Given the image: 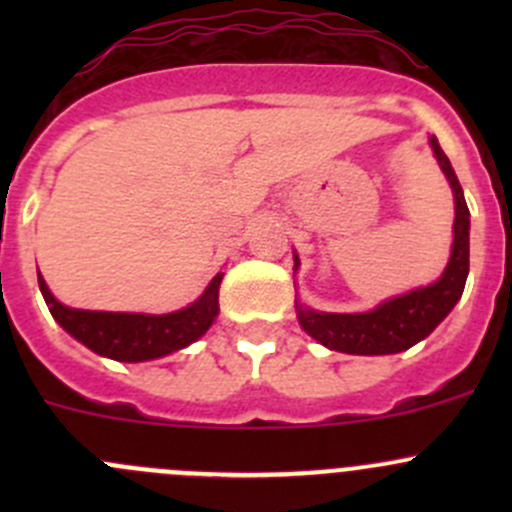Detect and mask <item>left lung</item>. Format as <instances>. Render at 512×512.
Wrapping results in <instances>:
<instances>
[{
    "mask_svg": "<svg viewBox=\"0 0 512 512\" xmlns=\"http://www.w3.org/2000/svg\"><path fill=\"white\" fill-rule=\"evenodd\" d=\"M431 148L436 153L438 165L446 173L448 183L453 188V200H456V220H453V250L446 270L433 285L414 289L409 294L389 299L379 304L371 312L361 314H332V312H314V309L294 302L297 307V319L304 332L317 339L324 347L344 354L361 356H379L396 354L426 339L438 324L446 319V314L456 307L461 299L463 287L468 277V230H471V213H468L463 188L458 183L456 173L451 168L443 148L438 146L436 136H431ZM299 267V257L294 255V270Z\"/></svg>",
    "mask_w": 512,
    "mask_h": 512,
    "instance_id": "left-lung-1",
    "label": "left lung"
}]
</instances>
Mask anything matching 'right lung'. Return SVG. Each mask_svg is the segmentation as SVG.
<instances>
[{"label": "right lung", "mask_w": 512, "mask_h": 512, "mask_svg": "<svg viewBox=\"0 0 512 512\" xmlns=\"http://www.w3.org/2000/svg\"><path fill=\"white\" fill-rule=\"evenodd\" d=\"M223 272L213 277L205 287L203 297L190 307L170 314H128V312H89V309H71L61 304L46 287L39 275V289L49 307L51 317L66 329L74 339L91 352L116 361H148L160 359L185 349L195 339L203 337L210 324L218 317V292Z\"/></svg>", "instance_id": "obj_1"}]
</instances>
